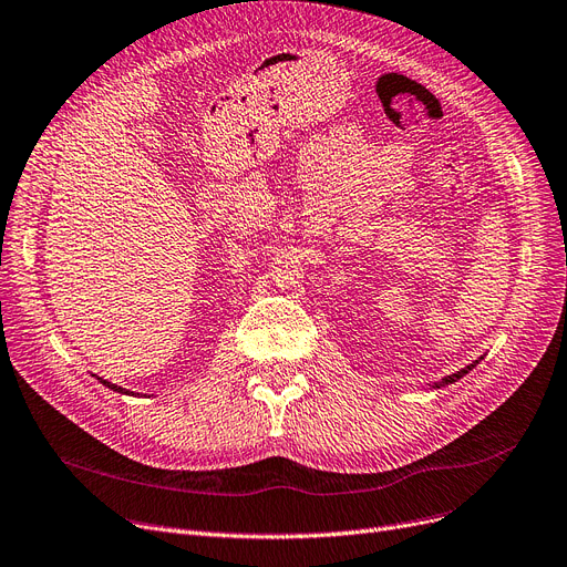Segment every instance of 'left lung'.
Returning <instances> with one entry per match:
<instances>
[{
  "mask_svg": "<svg viewBox=\"0 0 567 567\" xmlns=\"http://www.w3.org/2000/svg\"><path fill=\"white\" fill-rule=\"evenodd\" d=\"M481 360H484V358H478V360H474L472 364H467L465 369H460V371H455V373H451V375H444V379L442 381H436V383H432L430 385V390H439V388H446V385H453V383H457L460 379H463V375H467Z\"/></svg>",
  "mask_w": 567,
  "mask_h": 567,
  "instance_id": "left-lung-1",
  "label": "left lung"
}]
</instances>
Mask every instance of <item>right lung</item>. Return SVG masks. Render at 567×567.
I'll return each mask as SVG.
<instances>
[{
    "label": "right lung",
    "instance_id": "add662e5",
    "mask_svg": "<svg viewBox=\"0 0 567 567\" xmlns=\"http://www.w3.org/2000/svg\"><path fill=\"white\" fill-rule=\"evenodd\" d=\"M97 379V375H95ZM104 388H110V390H114V392H118V394H131V390H125V388H121V385H114V383H110V381H104V379H97Z\"/></svg>",
    "mask_w": 567,
    "mask_h": 567
}]
</instances>
